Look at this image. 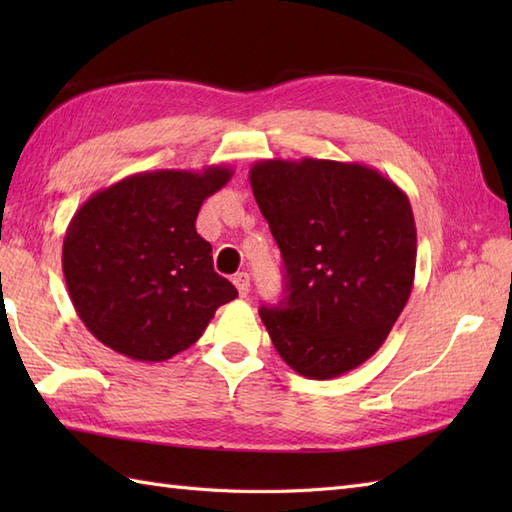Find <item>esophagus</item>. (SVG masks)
I'll use <instances>...</instances> for the list:
<instances>
[{
  "label": "esophagus",
  "instance_id": "obj_1",
  "mask_svg": "<svg viewBox=\"0 0 512 512\" xmlns=\"http://www.w3.org/2000/svg\"><path fill=\"white\" fill-rule=\"evenodd\" d=\"M233 284H235V288H237V292H239V297H246V295H248V290H250V277H248L246 273H237V275L233 277Z\"/></svg>",
  "mask_w": 512,
  "mask_h": 512
}]
</instances>
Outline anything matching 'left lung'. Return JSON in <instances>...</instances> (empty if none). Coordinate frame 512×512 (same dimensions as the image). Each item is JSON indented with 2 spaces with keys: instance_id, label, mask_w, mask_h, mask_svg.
<instances>
[{
  "instance_id": "8db88e82",
  "label": "left lung",
  "mask_w": 512,
  "mask_h": 512,
  "mask_svg": "<svg viewBox=\"0 0 512 512\" xmlns=\"http://www.w3.org/2000/svg\"><path fill=\"white\" fill-rule=\"evenodd\" d=\"M284 257L288 297L262 308L279 356L306 378H336L374 356L416 275L407 193L361 162L259 160L248 173Z\"/></svg>"
}]
</instances>
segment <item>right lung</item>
Here are the masks:
<instances>
[{"label": "right lung", "instance_id": "1", "mask_svg": "<svg viewBox=\"0 0 512 512\" xmlns=\"http://www.w3.org/2000/svg\"><path fill=\"white\" fill-rule=\"evenodd\" d=\"M233 169L140 171L96 191L63 237V277L85 328L132 361L160 363L200 339L237 297L195 231L202 202Z\"/></svg>", "mask_w": 512, "mask_h": 512}]
</instances>
